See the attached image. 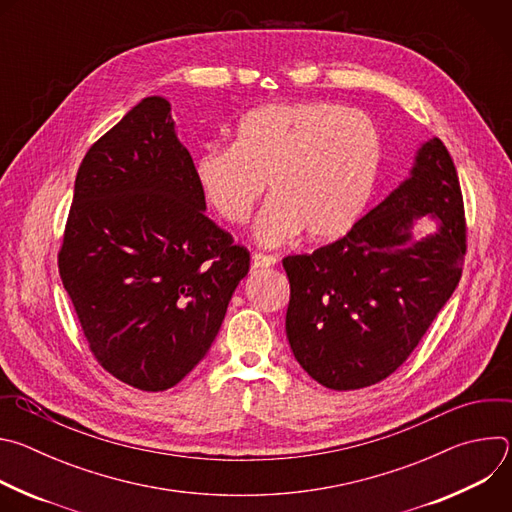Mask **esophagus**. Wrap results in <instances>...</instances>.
<instances>
[{
  "label": "esophagus",
  "mask_w": 512,
  "mask_h": 512,
  "mask_svg": "<svg viewBox=\"0 0 512 512\" xmlns=\"http://www.w3.org/2000/svg\"><path fill=\"white\" fill-rule=\"evenodd\" d=\"M277 263V259L273 255H261V253H255L251 257V269L257 271V269H267V267H273Z\"/></svg>",
  "instance_id": "obj_1"
}]
</instances>
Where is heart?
<instances>
[{"label": "heart", "mask_w": 512, "mask_h": 512, "mask_svg": "<svg viewBox=\"0 0 512 512\" xmlns=\"http://www.w3.org/2000/svg\"><path fill=\"white\" fill-rule=\"evenodd\" d=\"M383 158L373 119L336 103H271L247 113L229 148L194 160L204 200L231 225H245L265 192L273 198L255 225L263 247L302 231L332 241L350 231L367 206Z\"/></svg>", "instance_id": "obj_1"}]
</instances>
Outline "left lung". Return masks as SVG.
<instances>
[{"mask_svg":"<svg viewBox=\"0 0 512 512\" xmlns=\"http://www.w3.org/2000/svg\"><path fill=\"white\" fill-rule=\"evenodd\" d=\"M427 217L431 234L414 227ZM464 204L446 145L423 141L409 176L346 237L283 259L287 340L320 385L350 391L395 373L460 281Z\"/></svg>","mask_w":512,"mask_h":512,"instance_id":"1","label":"left lung"}]
</instances>
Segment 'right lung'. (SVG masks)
Instances as JSON below:
<instances>
[{
  "label": "right lung",
  "instance_id": "obj_1",
  "mask_svg": "<svg viewBox=\"0 0 512 512\" xmlns=\"http://www.w3.org/2000/svg\"><path fill=\"white\" fill-rule=\"evenodd\" d=\"M204 210L164 97L141 99L79 168L60 279L101 367L135 389L196 367L249 273V251Z\"/></svg>",
  "mask_w": 512,
  "mask_h": 512
}]
</instances>
